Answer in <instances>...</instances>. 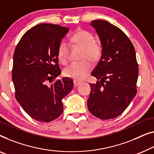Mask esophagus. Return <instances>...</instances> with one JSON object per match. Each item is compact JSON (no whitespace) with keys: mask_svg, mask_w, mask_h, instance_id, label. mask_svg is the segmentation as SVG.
I'll return each instance as SVG.
<instances>
[{"mask_svg":"<svg viewBox=\"0 0 154 154\" xmlns=\"http://www.w3.org/2000/svg\"><path fill=\"white\" fill-rule=\"evenodd\" d=\"M81 82H82L79 81H76V80H74V81H73V83H74V86H75V87L79 86V85L81 84Z\"/></svg>","mask_w":154,"mask_h":154,"instance_id":"34e87169","label":"esophagus"}]
</instances>
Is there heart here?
<instances>
[{
    "label": "heart",
    "instance_id": "b5f03b06",
    "mask_svg": "<svg viewBox=\"0 0 154 154\" xmlns=\"http://www.w3.org/2000/svg\"><path fill=\"white\" fill-rule=\"evenodd\" d=\"M70 43L73 46L82 48L81 59L83 60L73 62L65 68L64 74L66 77H70L81 81L88 74L92 69L90 62H96L99 60L101 55V48L99 44L94 42V37L90 32L84 30H79L70 37ZM69 46L65 42L60 43L57 47V57L62 64H66L68 61Z\"/></svg>",
    "mask_w": 154,
    "mask_h": 154
}]
</instances>
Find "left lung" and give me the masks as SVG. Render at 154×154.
<instances>
[{
	"label": "left lung",
	"instance_id": "8db88e82",
	"mask_svg": "<svg viewBox=\"0 0 154 154\" xmlns=\"http://www.w3.org/2000/svg\"><path fill=\"white\" fill-rule=\"evenodd\" d=\"M102 46L101 57L91 75L99 80L90 84L88 110L101 119L120 115L137 93L138 64L134 46L121 29L103 20H94Z\"/></svg>",
	"mask_w": 154,
	"mask_h": 154
}]
</instances>
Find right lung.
Wrapping results in <instances>:
<instances>
[{
	"label": "right lung",
	"mask_w": 154,
	"mask_h": 154,
	"mask_svg": "<svg viewBox=\"0 0 154 154\" xmlns=\"http://www.w3.org/2000/svg\"><path fill=\"white\" fill-rule=\"evenodd\" d=\"M68 28L41 23L28 30L14 53L12 81L15 98L27 114L42 122H49L63 112L62 100L72 90L69 78L52 82L61 73L57 47Z\"/></svg>",
	"instance_id": "add662e5"
}]
</instances>
